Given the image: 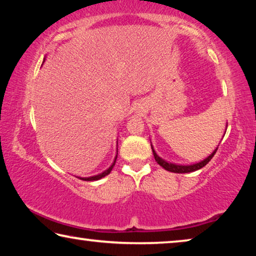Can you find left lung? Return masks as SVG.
<instances>
[{
	"mask_svg": "<svg viewBox=\"0 0 256 256\" xmlns=\"http://www.w3.org/2000/svg\"><path fill=\"white\" fill-rule=\"evenodd\" d=\"M151 149H152V152H154V157L156 159V162H157L160 166H162L164 170H166L168 172H178V174H184V172H196V170H201L202 167H204L206 164L210 162V160L212 159V157H214L216 151L218 148H216L214 152H212L210 156H208V157L206 159H203L202 162H196V164H174V162H167V160L162 159L160 156L157 154V152H156L152 144H151Z\"/></svg>",
	"mask_w": 256,
	"mask_h": 256,
	"instance_id": "obj_1",
	"label": "left lung"
}]
</instances>
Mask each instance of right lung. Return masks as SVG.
Here are the masks:
<instances>
[{
    "instance_id": "right-lung-1",
    "label": "right lung",
    "mask_w": 256,
    "mask_h": 256,
    "mask_svg": "<svg viewBox=\"0 0 256 256\" xmlns=\"http://www.w3.org/2000/svg\"><path fill=\"white\" fill-rule=\"evenodd\" d=\"M118 148H116V157H115V159H114V162H112V164H110V167L108 168V170H104L102 172H100V174H98V175H94V176H90V177H79V178H81V180H88V182H90V180H100V178H102V177H105L106 175H108L110 174V172H112V167L115 166V162H116V159H118Z\"/></svg>"
}]
</instances>
